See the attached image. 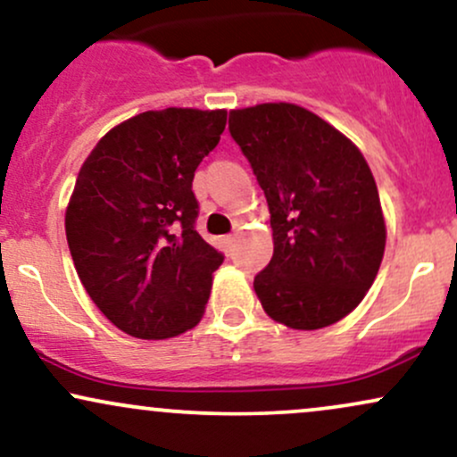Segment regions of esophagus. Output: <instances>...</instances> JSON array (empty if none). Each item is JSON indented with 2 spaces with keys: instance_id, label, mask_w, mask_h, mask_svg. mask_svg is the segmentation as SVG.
I'll use <instances>...</instances> for the list:
<instances>
[{
  "instance_id": "1",
  "label": "esophagus",
  "mask_w": 457,
  "mask_h": 457,
  "mask_svg": "<svg viewBox=\"0 0 457 457\" xmlns=\"http://www.w3.org/2000/svg\"><path fill=\"white\" fill-rule=\"evenodd\" d=\"M233 241H235L233 235H224V237L220 239V244H222V250L230 252V248H233Z\"/></svg>"
}]
</instances>
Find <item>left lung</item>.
Wrapping results in <instances>:
<instances>
[{
  "label": "left lung",
  "mask_w": 457,
  "mask_h": 457,
  "mask_svg": "<svg viewBox=\"0 0 457 457\" xmlns=\"http://www.w3.org/2000/svg\"><path fill=\"white\" fill-rule=\"evenodd\" d=\"M271 213L273 256L256 273L262 310L291 329H320L366 297L385 252L372 170L345 134L297 104L230 111Z\"/></svg>",
  "instance_id": "1"
}]
</instances>
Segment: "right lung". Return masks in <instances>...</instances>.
<instances>
[{
    "mask_svg": "<svg viewBox=\"0 0 457 457\" xmlns=\"http://www.w3.org/2000/svg\"><path fill=\"white\" fill-rule=\"evenodd\" d=\"M227 111H147L100 138L80 166L66 237L85 291L128 336L192 329L224 254L196 233V166Z\"/></svg>",
    "mask_w": 457,
    "mask_h": 457,
    "instance_id": "1",
    "label": "right lung"
}]
</instances>
